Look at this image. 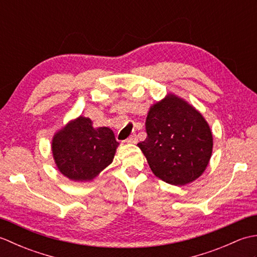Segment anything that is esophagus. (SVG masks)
I'll list each match as a JSON object with an SVG mask.
<instances>
[{
	"label": "esophagus",
	"mask_w": 257,
	"mask_h": 257,
	"mask_svg": "<svg viewBox=\"0 0 257 257\" xmlns=\"http://www.w3.org/2000/svg\"><path fill=\"white\" fill-rule=\"evenodd\" d=\"M137 141H138L137 136L134 134V135L130 136V137L127 140H125V143H127V144H137Z\"/></svg>",
	"instance_id": "esophagus-1"
}]
</instances>
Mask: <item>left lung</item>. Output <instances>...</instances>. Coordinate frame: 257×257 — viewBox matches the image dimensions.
Masks as SVG:
<instances>
[{
	"mask_svg": "<svg viewBox=\"0 0 257 257\" xmlns=\"http://www.w3.org/2000/svg\"><path fill=\"white\" fill-rule=\"evenodd\" d=\"M147 138L138 147L156 177L169 184L185 185L198 179L209 165L213 137L201 112L174 94L149 109Z\"/></svg>",
	"mask_w": 257,
	"mask_h": 257,
	"instance_id": "8db88e82",
	"label": "left lung"
}]
</instances>
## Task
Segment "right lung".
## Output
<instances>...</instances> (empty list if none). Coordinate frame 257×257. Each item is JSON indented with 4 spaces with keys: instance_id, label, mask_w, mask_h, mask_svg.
I'll use <instances>...</instances> for the list:
<instances>
[{
    "instance_id": "right-lung-1",
    "label": "right lung",
    "mask_w": 257,
    "mask_h": 257,
    "mask_svg": "<svg viewBox=\"0 0 257 257\" xmlns=\"http://www.w3.org/2000/svg\"><path fill=\"white\" fill-rule=\"evenodd\" d=\"M118 146L110 128H94L89 118L79 116L55 133L52 152L64 177L87 182L110 165Z\"/></svg>"
}]
</instances>
